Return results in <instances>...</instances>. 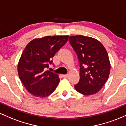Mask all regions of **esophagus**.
Masks as SVG:
<instances>
[{
    "mask_svg": "<svg viewBox=\"0 0 126 126\" xmlns=\"http://www.w3.org/2000/svg\"><path fill=\"white\" fill-rule=\"evenodd\" d=\"M63 78H67L68 77H69V75H68V74L63 75Z\"/></svg>",
    "mask_w": 126,
    "mask_h": 126,
    "instance_id": "1",
    "label": "esophagus"
}]
</instances>
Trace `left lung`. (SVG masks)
I'll return each mask as SVG.
<instances>
[{
  "label": "left lung",
  "instance_id": "8db88e82",
  "mask_svg": "<svg viewBox=\"0 0 126 126\" xmlns=\"http://www.w3.org/2000/svg\"><path fill=\"white\" fill-rule=\"evenodd\" d=\"M69 40L80 64V79L75 89L85 95L95 94L109 77L111 64L107 52L100 41L92 37L78 35L70 36Z\"/></svg>",
  "mask_w": 126,
  "mask_h": 126
}]
</instances>
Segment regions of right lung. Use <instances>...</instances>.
<instances>
[{
  "label": "right lung",
  "mask_w": 126,
  "mask_h": 126,
  "mask_svg": "<svg viewBox=\"0 0 126 126\" xmlns=\"http://www.w3.org/2000/svg\"><path fill=\"white\" fill-rule=\"evenodd\" d=\"M68 38V35H60L35 38L22 53L18 64L19 77L27 91L35 97L48 96L58 85L59 75L46 69Z\"/></svg>",
  "instance_id": "right-lung-1"
}]
</instances>
